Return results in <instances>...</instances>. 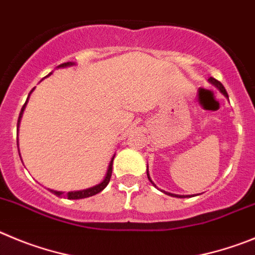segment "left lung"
Returning a JSON list of instances; mask_svg holds the SVG:
<instances>
[{"label": "left lung", "mask_w": 255, "mask_h": 255, "mask_svg": "<svg viewBox=\"0 0 255 255\" xmlns=\"http://www.w3.org/2000/svg\"><path fill=\"white\" fill-rule=\"evenodd\" d=\"M208 82H210V84H212L213 86H216L217 89H219L220 91H221V94L224 96H226V98H228L229 99V95H228V93H226V90H225V88H224V85L221 84V82L220 81H217L216 79H213V77H210V79H208ZM148 167V166H147ZM147 178H148V180H150L151 182V184L153 185V187H156V184L155 183L152 182V179L150 178V174H148V169H147ZM157 188V187H156ZM162 193H165V194H167V196H171V197H176V198H188V197H194V194H190V196H180V194H174V193H169V192H165V190H161Z\"/></svg>", "instance_id": "1"}]
</instances>
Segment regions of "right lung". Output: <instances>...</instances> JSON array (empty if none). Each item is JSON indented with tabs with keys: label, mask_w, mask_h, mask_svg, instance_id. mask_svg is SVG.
Instances as JSON below:
<instances>
[{
	"label": "right lung",
	"mask_w": 255,
	"mask_h": 255,
	"mask_svg": "<svg viewBox=\"0 0 255 255\" xmlns=\"http://www.w3.org/2000/svg\"><path fill=\"white\" fill-rule=\"evenodd\" d=\"M71 66H75V62H67V63H62V65H59L57 68H66V67H71ZM52 75V72L48 75V76H50ZM35 89V88H34ZM33 90L30 91V94L33 93ZM30 94H29V96H27L26 102H25V104L22 105L21 108V112H20V116H19V119H17V130H19V127H20V122H21V118H22V114H24V111L25 108H26V104H27V100H29V98H30ZM19 142V141H17ZM20 155V152H19ZM114 156L112 157L111 162H109V166H108V170H107V174H105L104 179H103L102 182L99 183V184L94 185V187H90V188H86V189H81V190H73V192H68L67 193V198L68 199H82V198H88V197H91V196H95V194L100 193L103 189H104L105 187L108 185V183L111 182V176H112V169H113V160H114ZM50 192L53 194H56L57 197H61L62 194H63V192H59V190H53V189H49Z\"/></svg>",
	"instance_id": "add662e5"
}]
</instances>
